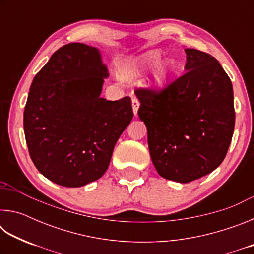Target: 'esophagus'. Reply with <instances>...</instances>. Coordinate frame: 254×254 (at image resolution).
Masks as SVG:
<instances>
[{
    "mask_svg": "<svg viewBox=\"0 0 254 254\" xmlns=\"http://www.w3.org/2000/svg\"><path fill=\"white\" fill-rule=\"evenodd\" d=\"M139 107H140L139 100H137L136 97H132V109H133V113H134L135 117L137 114V110H139Z\"/></svg>",
    "mask_w": 254,
    "mask_h": 254,
    "instance_id": "obj_1",
    "label": "esophagus"
}]
</instances>
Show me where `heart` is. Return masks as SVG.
<instances>
[{
	"label": "heart",
	"instance_id": "obj_1",
	"mask_svg": "<svg viewBox=\"0 0 254 254\" xmlns=\"http://www.w3.org/2000/svg\"><path fill=\"white\" fill-rule=\"evenodd\" d=\"M160 58V51H148L141 57L128 62L124 66L122 74L127 79H135L137 77L142 76L150 68L156 66L153 70V84L157 87H162L174 69V63L170 59H163L159 62Z\"/></svg>",
	"mask_w": 254,
	"mask_h": 254
}]
</instances>
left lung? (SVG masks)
<instances>
[{"instance_id": "left-lung-1", "label": "left lung", "mask_w": 254, "mask_h": 254, "mask_svg": "<svg viewBox=\"0 0 254 254\" xmlns=\"http://www.w3.org/2000/svg\"><path fill=\"white\" fill-rule=\"evenodd\" d=\"M186 72L165 88H137V111L148 130L158 174L186 184L221 165L234 132L233 87L209 54L186 49Z\"/></svg>"}]
</instances>
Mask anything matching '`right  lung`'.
<instances>
[{"instance_id": "obj_1", "label": "right lung", "mask_w": 254, "mask_h": 254, "mask_svg": "<svg viewBox=\"0 0 254 254\" xmlns=\"http://www.w3.org/2000/svg\"><path fill=\"white\" fill-rule=\"evenodd\" d=\"M107 76L100 50L78 42L59 48L34 76L23 113L25 141L36 168L60 186L101 178L133 118L128 96H100Z\"/></svg>"}]
</instances>
